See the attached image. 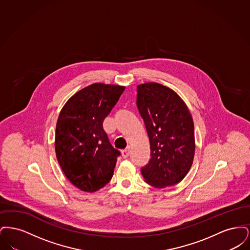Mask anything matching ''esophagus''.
<instances>
[{
    "instance_id": "esophagus-1",
    "label": "esophagus",
    "mask_w": 250,
    "mask_h": 250,
    "mask_svg": "<svg viewBox=\"0 0 250 250\" xmlns=\"http://www.w3.org/2000/svg\"><path fill=\"white\" fill-rule=\"evenodd\" d=\"M129 155H130V148H129V147L122 151V156H123L124 158H126V157H128Z\"/></svg>"
}]
</instances>
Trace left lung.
<instances>
[{
    "label": "left lung",
    "mask_w": 250,
    "mask_h": 250,
    "mask_svg": "<svg viewBox=\"0 0 250 250\" xmlns=\"http://www.w3.org/2000/svg\"><path fill=\"white\" fill-rule=\"evenodd\" d=\"M137 92V106L151 146V158L141 168L143 178L157 188L174 186L186 177L195 155L189 109L173 90L162 84H140Z\"/></svg>",
    "instance_id": "left-lung-1"
}]
</instances>
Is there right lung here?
Masks as SVG:
<instances>
[{
    "label": "right lung",
    "mask_w": 250,
    "mask_h": 250,
    "mask_svg": "<svg viewBox=\"0 0 250 250\" xmlns=\"http://www.w3.org/2000/svg\"><path fill=\"white\" fill-rule=\"evenodd\" d=\"M125 87L94 83L68 99L55 133L57 160L66 178L81 190L95 192L112 178L120 151L110 144L104 119Z\"/></svg>",
    "instance_id": "obj_1"
}]
</instances>
